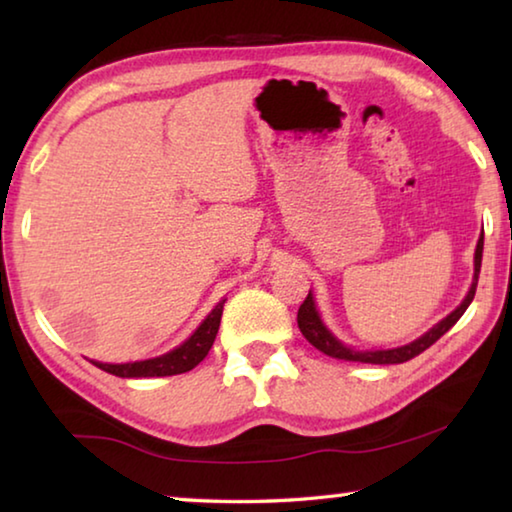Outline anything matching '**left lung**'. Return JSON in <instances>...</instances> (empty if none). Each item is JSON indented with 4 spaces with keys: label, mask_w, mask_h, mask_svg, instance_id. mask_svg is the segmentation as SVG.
<instances>
[{
    "label": "left lung",
    "mask_w": 512,
    "mask_h": 512,
    "mask_svg": "<svg viewBox=\"0 0 512 512\" xmlns=\"http://www.w3.org/2000/svg\"><path fill=\"white\" fill-rule=\"evenodd\" d=\"M481 257H483V232L479 237V244H476L474 250V277H472V287L467 291L465 300L458 305L452 314L447 318L440 320L438 325H433L427 334H422L420 339H415L413 343H406L402 348H393V350H354L350 345L341 343L336 336L329 332L325 327L323 320H320V314L316 309V302L314 296L305 298L302 302L300 309H298V327L305 339L314 345L316 350H320L327 357L332 359H343V361H359V363H379V366H384V363H404L413 357H418L420 352H424L427 348H431L433 343H436L440 336L445 332H449L456 325V320L465 314V309L470 307V302L474 300V293H476V282H479V271H481Z\"/></svg>",
    "instance_id": "left-lung-1"
}]
</instances>
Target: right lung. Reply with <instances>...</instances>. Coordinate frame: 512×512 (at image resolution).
<instances>
[{
	"instance_id": "1",
	"label": "right lung",
	"mask_w": 512,
	"mask_h": 512,
	"mask_svg": "<svg viewBox=\"0 0 512 512\" xmlns=\"http://www.w3.org/2000/svg\"><path fill=\"white\" fill-rule=\"evenodd\" d=\"M225 298L216 305L201 325L196 327V332L189 336L185 343H180L178 348L171 352L162 354V357L146 359V361H133V363H99L92 361L94 366L110 372L115 377H169V375H183L201 363L207 352H210L212 343L216 339V332H219L221 325V314H223Z\"/></svg>"
}]
</instances>
